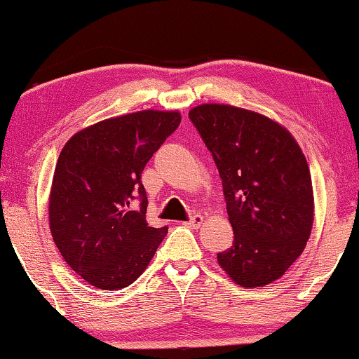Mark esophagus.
Returning <instances> with one entry per match:
<instances>
[{
  "mask_svg": "<svg viewBox=\"0 0 359 359\" xmlns=\"http://www.w3.org/2000/svg\"><path fill=\"white\" fill-rule=\"evenodd\" d=\"M203 215L201 214H194V215H191L189 217V220H186L184 222V225H188V227H193V229H198L201 224H203Z\"/></svg>",
  "mask_w": 359,
  "mask_h": 359,
  "instance_id": "esophagus-1",
  "label": "esophagus"
}]
</instances>
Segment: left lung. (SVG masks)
I'll list each match as a JSON object with an SVG mask.
<instances>
[{
	"instance_id": "left-lung-1",
	"label": "left lung",
	"mask_w": 359,
	"mask_h": 359,
	"mask_svg": "<svg viewBox=\"0 0 359 359\" xmlns=\"http://www.w3.org/2000/svg\"><path fill=\"white\" fill-rule=\"evenodd\" d=\"M189 119L222 180L233 243L217 262L238 286L276 281L301 257L313 222L307 160L286 129L258 112L201 104Z\"/></svg>"
}]
</instances>
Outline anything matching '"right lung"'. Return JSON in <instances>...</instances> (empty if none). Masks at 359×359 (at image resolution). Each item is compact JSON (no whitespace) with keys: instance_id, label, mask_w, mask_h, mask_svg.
Wrapping results in <instances>:
<instances>
[{"instance_id":"1","label":"right lung","mask_w":359,"mask_h":359,"mask_svg":"<svg viewBox=\"0 0 359 359\" xmlns=\"http://www.w3.org/2000/svg\"><path fill=\"white\" fill-rule=\"evenodd\" d=\"M180 122V112H134L97 122L63 147L48 203L52 237L91 286H129L168 232L147 224L142 171Z\"/></svg>"}]
</instances>
